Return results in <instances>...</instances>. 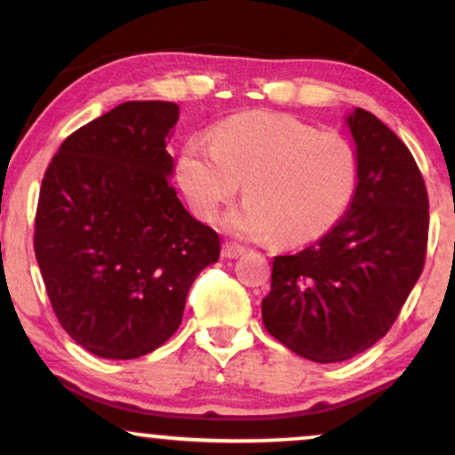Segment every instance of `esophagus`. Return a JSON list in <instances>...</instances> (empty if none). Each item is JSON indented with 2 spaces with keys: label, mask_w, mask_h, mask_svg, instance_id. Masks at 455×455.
I'll return each mask as SVG.
<instances>
[{
  "label": "esophagus",
  "mask_w": 455,
  "mask_h": 455,
  "mask_svg": "<svg viewBox=\"0 0 455 455\" xmlns=\"http://www.w3.org/2000/svg\"><path fill=\"white\" fill-rule=\"evenodd\" d=\"M243 252H245V250L242 248V245H237V243L227 242V243L222 245V257L224 259H237V257H242Z\"/></svg>",
  "instance_id": "1"
}]
</instances>
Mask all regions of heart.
Segmentation results:
<instances>
[{
  "mask_svg": "<svg viewBox=\"0 0 455 455\" xmlns=\"http://www.w3.org/2000/svg\"><path fill=\"white\" fill-rule=\"evenodd\" d=\"M359 173L351 140L280 113L224 119L212 145L190 140L177 160V180L201 220H213L243 184L245 203L224 227L282 245L310 243L331 231L357 195Z\"/></svg>",
  "mask_w": 455,
  "mask_h": 455,
  "instance_id": "heart-1",
  "label": "heart"
}]
</instances>
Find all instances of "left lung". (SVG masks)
<instances>
[{
  "mask_svg": "<svg viewBox=\"0 0 455 455\" xmlns=\"http://www.w3.org/2000/svg\"><path fill=\"white\" fill-rule=\"evenodd\" d=\"M359 188L344 218L316 243L274 259L263 325L316 363L368 351L394 325L419 280L427 243V192L395 132L363 108L344 117Z\"/></svg>",
  "mask_w": 455,
  "mask_h": 455,
  "instance_id": "left-lung-1",
  "label": "left lung"
}]
</instances>
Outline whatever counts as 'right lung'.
<instances>
[{"label": "right lung", "instance_id": "obj_1", "mask_svg": "<svg viewBox=\"0 0 455 455\" xmlns=\"http://www.w3.org/2000/svg\"><path fill=\"white\" fill-rule=\"evenodd\" d=\"M180 107L130 100L72 132L46 169L34 250L61 327L104 359H137L180 327L220 237L171 186Z\"/></svg>", "mask_w": 455, "mask_h": 455}]
</instances>
